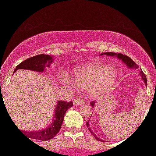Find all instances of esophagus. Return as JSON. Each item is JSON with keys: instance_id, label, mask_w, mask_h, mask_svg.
<instances>
[{"instance_id": "34e87169", "label": "esophagus", "mask_w": 156, "mask_h": 156, "mask_svg": "<svg viewBox=\"0 0 156 156\" xmlns=\"http://www.w3.org/2000/svg\"><path fill=\"white\" fill-rule=\"evenodd\" d=\"M73 103H74L75 105H79L83 104L84 101H83V100H82V99H76Z\"/></svg>"}]
</instances>
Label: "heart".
Wrapping results in <instances>:
<instances>
[{"label":"heart","mask_w":156,"mask_h":156,"mask_svg":"<svg viewBox=\"0 0 156 156\" xmlns=\"http://www.w3.org/2000/svg\"><path fill=\"white\" fill-rule=\"evenodd\" d=\"M117 78V71L112 66L94 63L78 68L75 70L73 82L67 77L62 78V82L74 89L75 85L79 89H89L93 97H98L108 90Z\"/></svg>","instance_id":"obj_1"}]
</instances>
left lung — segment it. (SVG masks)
<instances>
[{"label":"left lung","instance_id":"1","mask_svg":"<svg viewBox=\"0 0 156 156\" xmlns=\"http://www.w3.org/2000/svg\"><path fill=\"white\" fill-rule=\"evenodd\" d=\"M101 55H110V56H117V58H119V59L122 60L123 62H124L125 64H126V65L128 66V67H130V68H137L138 67L137 64L135 63V62L132 60L131 58H130V57H128V55H123V54H122V53H112V52H107V53H103V54H101ZM140 75H141V78H142L143 80H144V83H145L146 86H147V78H146L145 75H144V73H143L142 70L140 71ZM90 104L93 107V106H94V101L91 102ZM89 121L87 122V126L88 127V129H89V131H90V133H92L93 136H94V138H95L97 140H98V141H104L103 140H102V139H100L99 138L97 137L94 134V133H93V132H92V130H91L90 128H89Z\"/></svg>","mask_w":156,"mask_h":156}]
</instances>
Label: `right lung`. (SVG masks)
<instances>
[{
    "instance_id": "obj_1",
    "label": "right lung",
    "mask_w": 156,
    "mask_h": 156,
    "mask_svg": "<svg viewBox=\"0 0 156 156\" xmlns=\"http://www.w3.org/2000/svg\"><path fill=\"white\" fill-rule=\"evenodd\" d=\"M53 58L49 55L41 54L35 56L27 58L24 62L19 64L15 68L14 73L16 72L18 69H26L30 70L37 71V72H43L44 67H50V64L52 63ZM73 105L72 101H58L57 103L54 114V120L51 125L47 128L39 131L24 132V135L26 137H29L35 140H40L42 141H48L53 139L59 132L62 127V122L64 120V114L68 108H71Z\"/></svg>"
}]
</instances>
